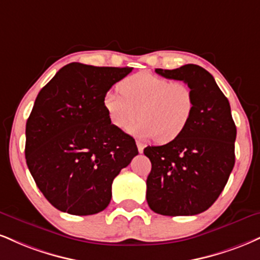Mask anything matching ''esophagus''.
Returning <instances> with one entry per match:
<instances>
[{"instance_id":"1","label":"esophagus","mask_w":260,"mask_h":260,"mask_svg":"<svg viewBox=\"0 0 260 260\" xmlns=\"http://www.w3.org/2000/svg\"><path fill=\"white\" fill-rule=\"evenodd\" d=\"M137 148H138V151L140 152V154L144 151V145L140 142H137Z\"/></svg>"}]
</instances>
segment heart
Listing matches in <instances>:
<instances>
[{"mask_svg": "<svg viewBox=\"0 0 260 260\" xmlns=\"http://www.w3.org/2000/svg\"><path fill=\"white\" fill-rule=\"evenodd\" d=\"M121 94L108 92L103 100L109 120L142 139L166 144L177 139L195 111V96L186 83L171 81L149 71H140L118 83Z\"/></svg>", "mask_w": 260, "mask_h": 260, "instance_id": "heart-1", "label": "heart"}]
</instances>
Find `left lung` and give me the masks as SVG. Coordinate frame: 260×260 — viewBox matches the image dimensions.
<instances>
[{
    "label": "left lung",
    "instance_id": "1",
    "mask_svg": "<svg viewBox=\"0 0 260 260\" xmlns=\"http://www.w3.org/2000/svg\"><path fill=\"white\" fill-rule=\"evenodd\" d=\"M155 71L185 82L193 92L195 111L177 139L144 149L151 161L146 201L162 215L202 213L219 198L235 165L236 126L229 100L213 76L199 65Z\"/></svg>",
    "mask_w": 260,
    "mask_h": 260
}]
</instances>
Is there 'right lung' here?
<instances>
[{
    "label": "right lung",
    "instance_id": "1",
    "mask_svg": "<svg viewBox=\"0 0 260 260\" xmlns=\"http://www.w3.org/2000/svg\"><path fill=\"white\" fill-rule=\"evenodd\" d=\"M132 68L70 62L40 90L26 122L25 158L52 206L74 215L102 212L136 140L111 123L103 100Z\"/></svg>",
    "mask_w": 260,
    "mask_h": 260
}]
</instances>
